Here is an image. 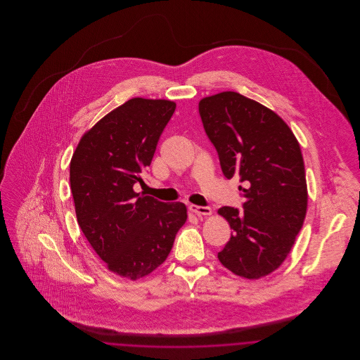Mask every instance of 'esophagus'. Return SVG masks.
<instances>
[{"mask_svg": "<svg viewBox=\"0 0 360 360\" xmlns=\"http://www.w3.org/2000/svg\"><path fill=\"white\" fill-rule=\"evenodd\" d=\"M188 210L193 213V214H197V216H210L212 214V209L209 206H198V205H190L188 206Z\"/></svg>", "mask_w": 360, "mask_h": 360, "instance_id": "esophagus-1", "label": "esophagus"}]
</instances>
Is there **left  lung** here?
Masks as SVG:
<instances>
[{
    "label": "left lung",
    "instance_id": "1",
    "mask_svg": "<svg viewBox=\"0 0 360 360\" xmlns=\"http://www.w3.org/2000/svg\"><path fill=\"white\" fill-rule=\"evenodd\" d=\"M206 135L214 144L225 178L233 175L244 210L219 209L233 233L219 260L245 279L275 271L290 254L308 207L304 158L290 127L274 110L236 91L198 103Z\"/></svg>",
    "mask_w": 360,
    "mask_h": 360
}]
</instances>
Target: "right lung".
<instances>
[{
    "label": "right lung",
    "instance_id": "right-lung-1",
    "mask_svg": "<svg viewBox=\"0 0 360 360\" xmlns=\"http://www.w3.org/2000/svg\"><path fill=\"white\" fill-rule=\"evenodd\" d=\"M175 106L170 100H128L86 131L70 162L77 221L106 269L131 281L166 260L188 219L185 204L134 190Z\"/></svg>",
    "mask_w": 360,
    "mask_h": 360
}]
</instances>
